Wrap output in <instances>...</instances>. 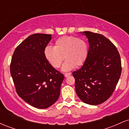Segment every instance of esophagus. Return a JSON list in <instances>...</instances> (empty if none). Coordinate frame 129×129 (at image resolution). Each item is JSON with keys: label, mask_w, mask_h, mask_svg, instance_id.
Here are the masks:
<instances>
[{"label": "esophagus", "mask_w": 129, "mask_h": 129, "mask_svg": "<svg viewBox=\"0 0 129 129\" xmlns=\"http://www.w3.org/2000/svg\"><path fill=\"white\" fill-rule=\"evenodd\" d=\"M71 75V73H65V76L66 77H69V76H70Z\"/></svg>", "instance_id": "esophagus-1"}]
</instances>
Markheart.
Returning <instances> with one entry per match:
<instances>
[{"label": "heart", "mask_w": 129, "mask_h": 129, "mask_svg": "<svg viewBox=\"0 0 129 129\" xmlns=\"http://www.w3.org/2000/svg\"><path fill=\"white\" fill-rule=\"evenodd\" d=\"M88 53V46L85 41L73 36L60 37L56 40L54 47L47 46L44 51L46 59L56 69L60 66L64 57L66 59L62 66L64 71L83 65Z\"/></svg>", "instance_id": "1"}]
</instances>
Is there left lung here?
<instances>
[{
    "label": "left lung",
    "mask_w": 129,
    "mask_h": 129,
    "mask_svg": "<svg viewBox=\"0 0 129 129\" xmlns=\"http://www.w3.org/2000/svg\"><path fill=\"white\" fill-rule=\"evenodd\" d=\"M89 43L83 66L73 72L77 95L84 103L100 104L111 96L121 74V61L116 47L103 35L81 32Z\"/></svg>",
    "instance_id": "1"
}]
</instances>
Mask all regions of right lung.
Instances as JSON below:
<instances>
[{
  "instance_id": "1",
  "label": "right lung",
  "mask_w": 129,
  "mask_h": 129,
  "mask_svg": "<svg viewBox=\"0 0 129 129\" xmlns=\"http://www.w3.org/2000/svg\"><path fill=\"white\" fill-rule=\"evenodd\" d=\"M51 35L34 34L16 47L10 73L16 92L26 103L38 109L50 107L59 97L64 76L47 61L44 49Z\"/></svg>"
}]
</instances>
